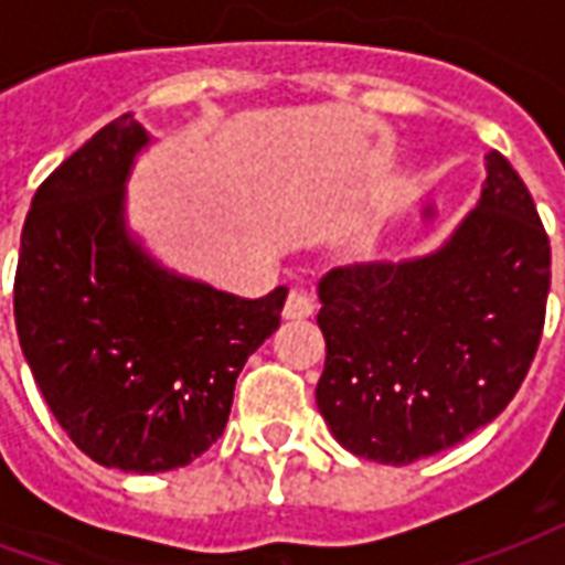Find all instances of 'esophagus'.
Wrapping results in <instances>:
<instances>
[{
	"mask_svg": "<svg viewBox=\"0 0 565 565\" xmlns=\"http://www.w3.org/2000/svg\"><path fill=\"white\" fill-rule=\"evenodd\" d=\"M315 311V299L308 294H302V290H290L287 294V302H284V318L290 320H302L308 318Z\"/></svg>",
	"mask_w": 565,
	"mask_h": 565,
	"instance_id": "1",
	"label": "esophagus"
}]
</instances>
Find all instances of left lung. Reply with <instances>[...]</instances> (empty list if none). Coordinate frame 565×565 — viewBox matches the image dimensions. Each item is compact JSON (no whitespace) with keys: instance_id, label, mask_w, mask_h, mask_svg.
Returning a JSON list of instances; mask_svg holds the SVG:
<instances>
[{"instance_id":"1","label":"left lung","mask_w":565,"mask_h":565,"mask_svg":"<svg viewBox=\"0 0 565 565\" xmlns=\"http://www.w3.org/2000/svg\"><path fill=\"white\" fill-rule=\"evenodd\" d=\"M478 209L436 254L320 278L318 408L363 460L408 466L502 415L545 330L551 242L530 190L490 150Z\"/></svg>"}]
</instances>
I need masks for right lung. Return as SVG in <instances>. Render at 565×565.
<instances>
[{
    "mask_svg": "<svg viewBox=\"0 0 565 565\" xmlns=\"http://www.w3.org/2000/svg\"><path fill=\"white\" fill-rule=\"evenodd\" d=\"M148 132L120 115L47 174L20 235L14 323L44 403L90 460L169 472L221 438L238 372L281 323L259 299L166 271L127 235Z\"/></svg>",
    "mask_w": 565,
    "mask_h": 565,
    "instance_id": "right-lung-1",
    "label": "right lung"
}]
</instances>
